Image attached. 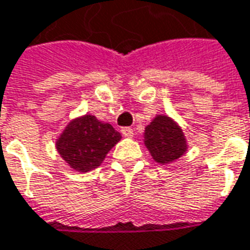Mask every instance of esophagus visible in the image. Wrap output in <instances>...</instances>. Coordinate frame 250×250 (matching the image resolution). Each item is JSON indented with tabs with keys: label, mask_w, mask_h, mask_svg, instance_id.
<instances>
[{
	"label": "esophagus",
	"mask_w": 250,
	"mask_h": 250,
	"mask_svg": "<svg viewBox=\"0 0 250 250\" xmlns=\"http://www.w3.org/2000/svg\"><path fill=\"white\" fill-rule=\"evenodd\" d=\"M121 134L124 137H133V129L130 128H122Z\"/></svg>",
	"instance_id": "1"
}]
</instances>
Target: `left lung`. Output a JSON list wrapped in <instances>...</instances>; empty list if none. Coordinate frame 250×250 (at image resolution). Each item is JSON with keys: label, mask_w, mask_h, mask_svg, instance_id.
<instances>
[{"label": "left lung", "mask_w": 250, "mask_h": 250, "mask_svg": "<svg viewBox=\"0 0 250 250\" xmlns=\"http://www.w3.org/2000/svg\"><path fill=\"white\" fill-rule=\"evenodd\" d=\"M144 144L152 159L163 166L176 162L188 149L182 126L167 114H157L145 126Z\"/></svg>", "instance_id": "left-lung-1"}]
</instances>
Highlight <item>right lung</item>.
<instances>
[{
    "label": "right lung",
    "mask_w": 250,
    "mask_h": 250,
    "mask_svg": "<svg viewBox=\"0 0 250 250\" xmlns=\"http://www.w3.org/2000/svg\"><path fill=\"white\" fill-rule=\"evenodd\" d=\"M120 140L121 134L109 122L84 114L65 125L56 139V150L68 167L78 172H88L100 167Z\"/></svg>",
    "instance_id": "right-lung-1"
}]
</instances>
